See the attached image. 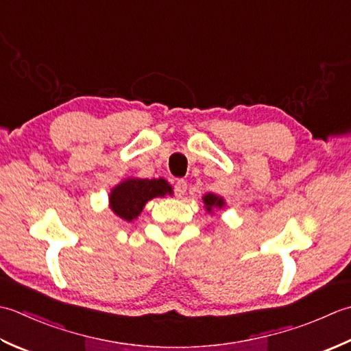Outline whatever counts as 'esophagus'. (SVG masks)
Returning <instances> with one entry per match:
<instances>
[{
  "label": "esophagus",
  "mask_w": 351,
  "mask_h": 351,
  "mask_svg": "<svg viewBox=\"0 0 351 351\" xmlns=\"http://www.w3.org/2000/svg\"><path fill=\"white\" fill-rule=\"evenodd\" d=\"M186 189H188V183H186V180H183V178H178L174 184L176 197H178V198L183 197L186 194Z\"/></svg>",
  "instance_id": "esophagus-1"
}]
</instances>
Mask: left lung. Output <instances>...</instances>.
<instances>
[{
  "mask_svg": "<svg viewBox=\"0 0 351 351\" xmlns=\"http://www.w3.org/2000/svg\"><path fill=\"white\" fill-rule=\"evenodd\" d=\"M203 202H204V204H206V210H207V212H212L213 207H223V206H224V199L217 197V195H213V194L204 195Z\"/></svg>",
  "mask_w": 351,
  "mask_h": 351,
  "instance_id": "1",
  "label": "left lung"
}]
</instances>
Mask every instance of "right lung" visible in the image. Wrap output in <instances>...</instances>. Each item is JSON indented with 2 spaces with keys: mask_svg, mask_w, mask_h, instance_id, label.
<instances>
[{
  "mask_svg": "<svg viewBox=\"0 0 351 351\" xmlns=\"http://www.w3.org/2000/svg\"><path fill=\"white\" fill-rule=\"evenodd\" d=\"M165 194H173V189L163 178H128L112 191L110 207L119 218L133 221L148 199Z\"/></svg>",
  "mask_w": 351,
  "mask_h": 351,
  "instance_id": "obj_1",
  "label": "right lung"
}]
</instances>
